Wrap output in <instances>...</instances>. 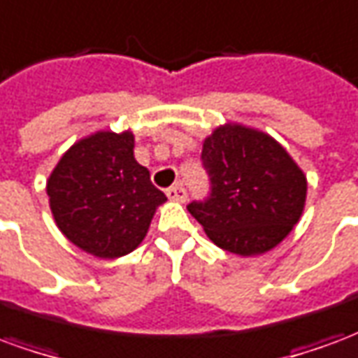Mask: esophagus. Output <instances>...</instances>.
Masks as SVG:
<instances>
[{
    "instance_id": "obj_1",
    "label": "esophagus",
    "mask_w": 358,
    "mask_h": 358,
    "mask_svg": "<svg viewBox=\"0 0 358 358\" xmlns=\"http://www.w3.org/2000/svg\"><path fill=\"white\" fill-rule=\"evenodd\" d=\"M166 195H169V199L171 201H186V197H187V192H186V187L184 186H172L166 189Z\"/></svg>"
}]
</instances>
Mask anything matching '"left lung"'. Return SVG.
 Masks as SVG:
<instances>
[{
    "label": "left lung",
    "mask_w": 358,
    "mask_h": 358,
    "mask_svg": "<svg viewBox=\"0 0 358 358\" xmlns=\"http://www.w3.org/2000/svg\"><path fill=\"white\" fill-rule=\"evenodd\" d=\"M201 161L210 195L187 210L215 245L241 257L261 255L299 222L307 176L272 136L228 122L205 138Z\"/></svg>",
    "instance_id": "1"
}]
</instances>
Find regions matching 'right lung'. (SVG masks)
Segmentation results:
<instances>
[{
	"instance_id": "add662e5",
	"label": "right lung",
	"mask_w": 358,
	"mask_h": 358,
	"mask_svg": "<svg viewBox=\"0 0 358 358\" xmlns=\"http://www.w3.org/2000/svg\"><path fill=\"white\" fill-rule=\"evenodd\" d=\"M45 192L66 240L99 259L132 253L166 201L134 159L130 130H99L76 141L50 174Z\"/></svg>"
}]
</instances>
